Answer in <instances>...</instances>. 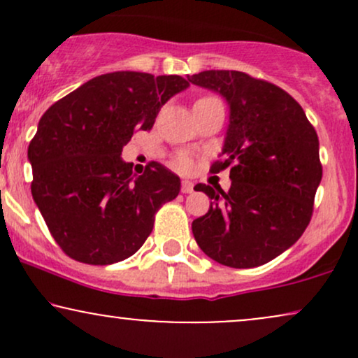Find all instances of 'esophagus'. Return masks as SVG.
Instances as JSON below:
<instances>
[{
	"mask_svg": "<svg viewBox=\"0 0 358 358\" xmlns=\"http://www.w3.org/2000/svg\"><path fill=\"white\" fill-rule=\"evenodd\" d=\"M182 192L183 193H192L193 192V183L188 182V180H185V182H182Z\"/></svg>",
	"mask_w": 358,
	"mask_h": 358,
	"instance_id": "1",
	"label": "esophagus"
}]
</instances>
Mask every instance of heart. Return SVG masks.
<instances>
[{"mask_svg":"<svg viewBox=\"0 0 358 358\" xmlns=\"http://www.w3.org/2000/svg\"><path fill=\"white\" fill-rule=\"evenodd\" d=\"M207 99H215V97H212V96H203V97H200L199 101H207ZM196 101V102H199ZM173 165H175V168L176 170H180V171H188V170H192V159L188 158L187 155H178L175 158V162H173Z\"/></svg>","mask_w":358,"mask_h":358,"instance_id":"b5f03b06","label":"heart"}]
</instances>
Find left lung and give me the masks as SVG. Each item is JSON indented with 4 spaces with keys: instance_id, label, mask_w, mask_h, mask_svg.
<instances>
[{
    "instance_id": "left-lung-1",
    "label": "left lung",
    "mask_w": 358,
    "mask_h": 358,
    "mask_svg": "<svg viewBox=\"0 0 358 358\" xmlns=\"http://www.w3.org/2000/svg\"><path fill=\"white\" fill-rule=\"evenodd\" d=\"M192 84L222 94L231 106L224 158L210 173L231 168L229 192L199 183L212 199L193 220L199 248L219 264L257 268L296 242L313 215L322 182L318 134L286 90L237 71H205Z\"/></svg>"
}]
</instances>
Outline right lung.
I'll use <instances>...</instances> for the list:
<instances>
[{
    "instance_id": "obj_1",
    "label": "right lung",
    "mask_w": 358,
    "mask_h": 358,
    "mask_svg": "<svg viewBox=\"0 0 358 358\" xmlns=\"http://www.w3.org/2000/svg\"><path fill=\"white\" fill-rule=\"evenodd\" d=\"M187 87L180 76L113 72L45 110L28 146L31 195L69 257L106 266L145 244L156 212L178 195L180 178L156 162L134 176L121 151L136 131H150L162 106Z\"/></svg>"
}]
</instances>
